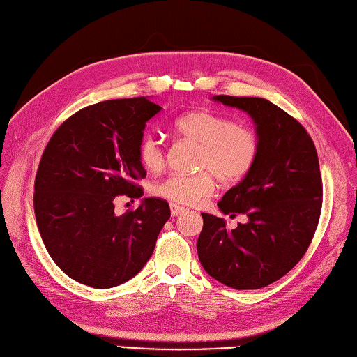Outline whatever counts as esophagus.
<instances>
[{
	"instance_id": "34e87169",
	"label": "esophagus",
	"mask_w": 357,
	"mask_h": 357,
	"mask_svg": "<svg viewBox=\"0 0 357 357\" xmlns=\"http://www.w3.org/2000/svg\"><path fill=\"white\" fill-rule=\"evenodd\" d=\"M169 208H171V215L172 217H177L180 214H183L185 211H186L183 206H178V205H176V203H171Z\"/></svg>"
}]
</instances>
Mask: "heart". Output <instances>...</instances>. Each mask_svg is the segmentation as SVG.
<instances>
[{
	"instance_id": "heart-1",
	"label": "heart",
	"mask_w": 357,
	"mask_h": 357,
	"mask_svg": "<svg viewBox=\"0 0 357 357\" xmlns=\"http://www.w3.org/2000/svg\"><path fill=\"white\" fill-rule=\"evenodd\" d=\"M174 130L199 144L195 174H171L152 185V194L185 206H195L214 194L217 178L236 185L252 171L260 154V138L251 126L208 109L186 112L174 121ZM142 166L149 172L165 168V146L155 135L142 137L137 148Z\"/></svg>"
}]
</instances>
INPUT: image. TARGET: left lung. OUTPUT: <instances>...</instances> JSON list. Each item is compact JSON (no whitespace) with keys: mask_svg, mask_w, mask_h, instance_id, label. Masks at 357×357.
I'll return each mask as SVG.
<instances>
[{"mask_svg":"<svg viewBox=\"0 0 357 357\" xmlns=\"http://www.w3.org/2000/svg\"><path fill=\"white\" fill-rule=\"evenodd\" d=\"M248 112L260 138L252 171L217 203L248 223L228 229L203 213L197 252L205 271L234 289H259L293 270L307 252L322 209V177L314 143L299 121L271 101L215 96Z\"/></svg>","mask_w":357,"mask_h":357,"instance_id":"1","label":"left lung"}]
</instances>
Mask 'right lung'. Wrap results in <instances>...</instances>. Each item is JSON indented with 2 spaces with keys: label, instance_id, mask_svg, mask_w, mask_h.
I'll return each mask as SVG.
<instances>
[{
  "label": "right lung",
  "instance_id": "1",
  "mask_svg": "<svg viewBox=\"0 0 357 357\" xmlns=\"http://www.w3.org/2000/svg\"><path fill=\"white\" fill-rule=\"evenodd\" d=\"M146 97L107 100L64 120L43 152L33 209L49 256L83 285H121L146 265L171 217L149 197L115 214L119 195L140 197L146 171L137 155L146 121L160 112Z\"/></svg>",
  "mask_w": 357,
  "mask_h": 357
}]
</instances>
